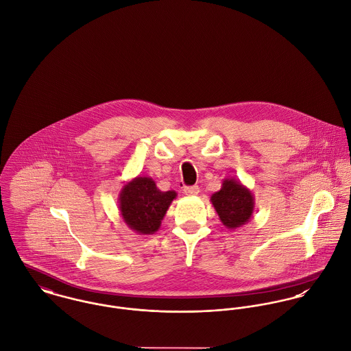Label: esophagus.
<instances>
[{"mask_svg":"<svg viewBox=\"0 0 351 351\" xmlns=\"http://www.w3.org/2000/svg\"><path fill=\"white\" fill-rule=\"evenodd\" d=\"M184 194L187 196H195L199 194V187L197 186H190V187H184Z\"/></svg>","mask_w":351,"mask_h":351,"instance_id":"34e87169","label":"esophagus"}]
</instances>
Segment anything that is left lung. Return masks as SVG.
Segmentation results:
<instances>
[{
	"mask_svg": "<svg viewBox=\"0 0 351 351\" xmlns=\"http://www.w3.org/2000/svg\"><path fill=\"white\" fill-rule=\"evenodd\" d=\"M211 203L228 229H237L246 225L254 211V196L239 180L226 178L219 191L211 195Z\"/></svg>",
	"mask_w": 351,
	"mask_h": 351,
	"instance_id": "left-lung-1",
	"label": "left lung"
}]
</instances>
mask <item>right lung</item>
<instances>
[{
	"label": "right lung",
	"mask_w": 351,
	"mask_h": 351,
	"mask_svg": "<svg viewBox=\"0 0 351 351\" xmlns=\"http://www.w3.org/2000/svg\"><path fill=\"white\" fill-rule=\"evenodd\" d=\"M176 191H160L149 176L129 180L119 191L118 208L123 222L137 234H155Z\"/></svg>",
	"instance_id": "add662e5"
}]
</instances>
